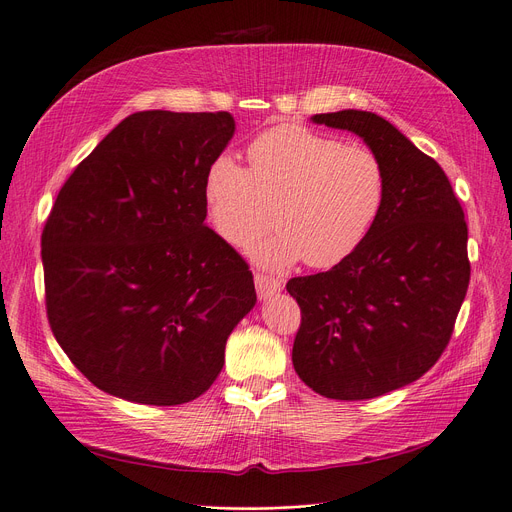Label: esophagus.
<instances>
[{"label": "esophagus", "mask_w": 512, "mask_h": 512, "mask_svg": "<svg viewBox=\"0 0 512 512\" xmlns=\"http://www.w3.org/2000/svg\"><path fill=\"white\" fill-rule=\"evenodd\" d=\"M255 286H257V295L261 299H270L272 295L280 293L282 282L278 278L272 276H263V274H255Z\"/></svg>", "instance_id": "obj_1"}]
</instances>
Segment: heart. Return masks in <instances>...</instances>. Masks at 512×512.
<instances>
[{
    "mask_svg": "<svg viewBox=\"0 0 512 512\" xmlns=\"http://www.w3.org/2000/svg\"><path fill=\"white\" fill-rule=\"evenodd\" d=\"M249 171L230 154L217 157L205 175L203 198L213 230L232 247H244L272 221L274 234L251 244L263 268H309L345 261L379 217L387 177L381 159L360 144L303 125L261 133L247 150Z\"/></svg>",
    "mask_w": 512,
    "mask_h": 512,
    "instance_id": "obj_1",
    "label": "heart"
}]
</instances>
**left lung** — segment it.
Wrapping results in <instances>:
<instances>
[{
  "mask_svg": "<svg viewBox=\"0 0 512 512\" xmlns=\"http://www.w3.org/2000/svg\"><path fill=\"white\" fill-rule=\"evenodd\" d=\"M311 121L360 136L387 192L345 261L288 280L301 307L293 366L324 397L372 399L420 379L450 343L471 280L469 230L448 175L389 121L353 108Z\"/></svg>",
  "mask_w": 512,
  "mask_h": 512,
  "instance_id": "1",
  "label": "left lung"
}]
</instances>
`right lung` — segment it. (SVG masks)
<instances>
[{
    "instance_id": "right-lung-1",
    "label": "right lung",
    "mask_w": 512,
    "mask_h": 512,
    "mask_svg": "<svg viewBox=\"0 0 512 512\" xmlns=\"http://www.w3.org/2000/svg\"><path fill=\"white\" fill-rule=\"evenodd\" d=\"M234 129L230 113H133L58 192L41 234L48 320L104 393L192 402L255 307L249 265L205 224V175Z\"/></svg>"
}]
</instances>
